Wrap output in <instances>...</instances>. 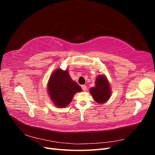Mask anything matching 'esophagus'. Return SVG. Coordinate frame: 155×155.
<instances>
[{
  "label": "esophagus",
  "instance_id": "esophagus-1",
  "mask_svg": "<svg viewBox=\"0 0 155 155\" xmlns=\"http://www.w3.org/2000/svg\"><path fill=\"white\" fill-rule=\"evenodd\" d=\"M81 88H82V89H83V91H86L87 89V86H86L85 85H81Z\"/></svg>",
  "mask_w": 155,
  "mask_h": 155
}]
</instances>
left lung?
Returning <instances> with one entry per match:
<instances>
[{
	"instance_id": "8db88e82",
	"label": "left lung",
	"mask_w": 155,
	"mask_h": 155,
	"mask_svg": "<svg viewBox=\"0 0 155 155\" xmlns=\"http://www.w3.org/2000/svg\"><path fill=\"white\" fill-rule=\"evenodd\" d=\"M95 84V87L91 88L89 92L97 103L104 104L109 100L111 95L109 81L105 75H100L96 79Z\"/></svg>"
}]
</instances>
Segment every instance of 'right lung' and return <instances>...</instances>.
Segmentation results:
<instances>
[{
  "label": "right lung",
  "instance_id": "add662e5",
  "mask_svg": "<svg viewBox=\"0 0 155 155\" xmlns=\"http://www.w3.org/2000/svg\"><path fill=\"white\" fill-rule=\"evenodd\" d=\"M78 84L70 78L68 70L58 68L51 75L48 83V91L51 100L59 108L67 107L76 93L81 92Z\"/></svg>",
  "mask_w": 155,
  "mask_h": 155
}]
</instances>
